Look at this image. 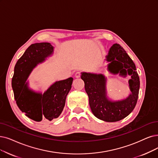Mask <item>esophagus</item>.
<instances>
[{"instance_id":"esophagus-1","label":"esophagus","mask_w":158,"mask_h":158,"mask_svg":"<svg viewBox=\"0 0 158 158\" xmlns=\"http://www.w3.org/2000/svg\"><path fill=\"white\" fill-rule=\"evenodd\" d=\"M80 75H81V74H80V72H77L75 74V77L76 78H79L80 77Z\"/></svg>"}]
</instances>
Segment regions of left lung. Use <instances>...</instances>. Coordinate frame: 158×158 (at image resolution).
Segmentation results:
<instances>
[{"label":"left lung","instance_id":"obj_1","mask_svg":"<svg viewBox=\"0 0 158 158\" xmlns=\"http://www.w3.org/2000/svg\"><path fill=\"white\" fill-rule=\"evenodd\" d=\"M106 60L110 62L108 71L121 77L131 76L128 84L131 93L123 100H110L107 97L106 78L102 74L81 73V78L85 84V89L89 97V102L93 115L106 122L118 121L133 111L137 104L139 91V77L135 65L124 49L115 43L111 47Z\"/></svg>","mask_w":158,"mask_h":158}]
</instances>
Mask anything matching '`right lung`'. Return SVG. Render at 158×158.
<instances>
[{
	"label": "right lung",
	"instance_id": "1",
	"mask_svg": "<svg viewBox=\"0 0 158 158\" xmlns=\"http://www.w3.org/2000/svg\"><path fill=\"white\" fill-rule=\"evenodd\" d=\"M53 52L54 47L49 43L32 44L19 59L14 68L11 86L17 105L28 118L37 122L58 118L71 89L72 77L56 81L43 94L28 87L27 80L31 71Z\"/></svg>",
	"mask_w": 158,
	"mask_h": 158
}]
</instances>
